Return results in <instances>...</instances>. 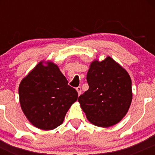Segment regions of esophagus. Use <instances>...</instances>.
Returning a JSON list of instances; mask_svg holds the SVG:
<instances>
[{
    "mask_svg": "<svg viewBox=\"0 0 155 155\" xmlns=\"http://www.w3.org/2000/svg\"><path fill=\"white\" fill-rule=\"evenodd\" d=\"M76 90H77L78 94H79V95H80V94H81V87H76Z\"/></svg>",
    "mask_w": 155,
    "mask_h": 155,
    "instance_id": "obj_1",
    "label": "esophagus"
}]
</instances>
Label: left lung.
Segmentation results:
<instances>
[{"mask_svg": "<svg viewBox=\"0 0 155 155\" xmlns=\"http://www.w3.org/2000/svg\"><path fill=\"white\" fill-rule=\"evenodd\" d=\"M89 89L78 101L87 120L99 127L117 124L132 101V82L127 72L112 58L92 62L87 75Z\"/></svg>", "mask_w": 155, "mask_h": 155, "instance_id": "obj_1", "label": "left lung"}]
</instances>
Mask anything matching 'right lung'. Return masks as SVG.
I'll use <instances>...</instances> for the list:
<instances>
[{"label":"right lung","instance_id":"1","mask_svg":"<svg viewBox=\"0 0 155 155\" xmlns=\"http://www.w3.org/2000/svg\"><path fill=\"white\" fill-rule=\"evenodd\" d=\"M52 63H39L24 78L19 95L25 115L35 127L52 130L63 123L68 110L78 98V92Z\"/></svg>","mask_w":155,"mask_h":155}]
</instances>
